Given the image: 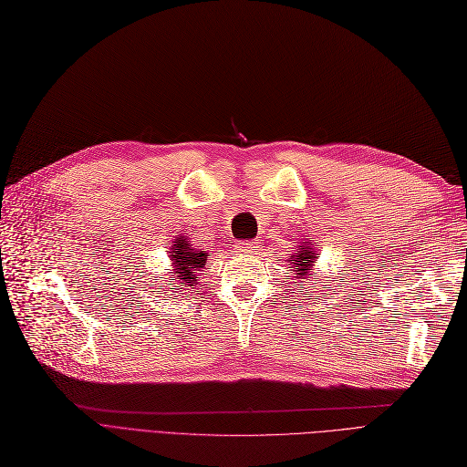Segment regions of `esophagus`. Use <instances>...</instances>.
<instances>
[{"mask_svg": "<svg viewBox=\"0 0 467 467\" xmlns=\"http://www.w3.org/2000/svg\"><path fill=\"white\" fill-rule=\"evenodd\" d=\"M255 248H258V246H255L254 243H248V240H246V243L243 240V243H236V244H234V250H236L238 254H250V252H254Z\"/></svg>", "mask_w": 467, "mask_h": 467, "instance_id": "esophagus-1", "label": "esophagus"}]
</instances>
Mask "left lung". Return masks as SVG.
Returning a JSON list of instances; mask_svg holds the SVG:
<instances>
[{
	"label": "left lung",
	"instance_id": "left-lung-1",
	"mask_svg": "<svg viewBox=\"0 0 467 467\" xmlns=\"http://www.w3.org/2000/svg\"><path fill=\"white\" fill-rule=\"evenodd\" d=\"M289 262L295 265V272H298L296 275H306V269L314 264V250L310 246L298 248L296 254L291 255ZM300 287H303V285H300Z\"/></svg>",
	"mask_w": 467,
	"mask_h": 467
}]
</instances>
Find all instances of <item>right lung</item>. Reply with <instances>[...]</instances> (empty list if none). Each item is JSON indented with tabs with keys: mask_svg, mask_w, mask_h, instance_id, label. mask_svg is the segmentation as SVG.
I'll return each instance as SVG.
<instances>
[{
	"mask_svg": "<svg viewBox=\"0 0 467 467\" xmlns=\"http://www.w3.org/2000/svg\"><path fill=\"white\" fill-rule=\"evenodd\" d=\"M171 255H172L178 277L186 281V285H190V287L193 289V283L198 281L195 279V272H200V267H203L205 260H207L205 250L192 248L190 240L182 236V238H176V244H174Z\"/></svg>",
	"mask_w": 467,
	"mask_h": 467,
	"instance_id": "right-lung-1",
	"label": "right lung"
}]
</instances>
